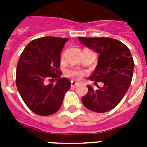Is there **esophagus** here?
I'll use <instances>...</instances> for the list:
<instances>
[{"label":"esophagus","mask_w":147,"mask_h":147,"mask_svg":"<svg viewBox=\"0 0 147 147\" xmlns=\"http://www.w3.org/2000/svg\"><path fill=\"white\" fill-rule=\"evenodd\" d=\"M79 85V83L78 82H75V81L71 80V86H72V87H75V86H77V85Z\"/></svg>","instance_id":"1"}]
</instances>
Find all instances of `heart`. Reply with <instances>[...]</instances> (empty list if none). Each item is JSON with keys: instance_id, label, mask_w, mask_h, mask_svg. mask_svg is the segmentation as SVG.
I'll return each instance as SVG.
<instances>
[{"instance_id": "b5f03b06", "label": "heart", "mask_w": 147, "mask_h": 147, "mask_svg": "<svg viewBox=\"0 0 147 147\" xmlns=\"http://www.w3.org/2000/svg\"><path fill=\"white\" fill-rule=\"evenodd\" d=\"M65 75H66L68 77H70V78H72L74 79H80L83 76V73L82 71H79V70H76V69H69L67 70L66 72H65Z\"/></svg>"}]
</instances>
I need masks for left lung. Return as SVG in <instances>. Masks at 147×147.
<instances>
[{"instance_id": "left-lung-1", "label": "left lung", "mask_w": 147, "mask_h": 147, "mask_svg": "<svg viewBox=\"0 0 147 147\" xmlns=\"http://www.w3.org/2000/svg\"><path fill=\"white\" fill-rule=\"evenodd\" d=\"M85 47L98 53V64L89 79L103 83L82 98L83 105L98 113L109 111L116 107L125 95L132 81L134 62L127 47L119 40L107 37H78Z\"/></svg>"}]
</instances>
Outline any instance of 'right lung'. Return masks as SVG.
<instances>
[{"mask_svg":"<svg viewBox=\"0 0 147 147\" xmlns=\"http://www.w3.org/2000/svg\"><path fill=\"white\" fill-rule=\"evenodd\" d=\"M68 38L45 36L31 41L20 56L17 67V89L26 106L35 114L47 116L59 111L71 82L59 78L60 53ZM55 78V84L46 79ZM59 79L58 80L57 78Z\"/></svg>","mask_w":147,"mask_h":147,"instance_id":"obj_1","label":"right lung"}]
</instances>
